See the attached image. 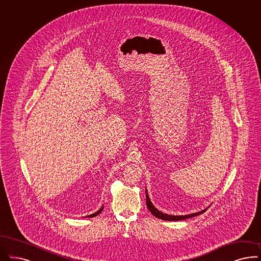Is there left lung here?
Segmentation results:
<instances>
[{"label": "left lung", "mask_w": 261, "mask_h": 261, "mask_svg": "<svg viewBox=\"0 0 261 261\" xmlns=\"http://www.w3.org/2000/svg\"><path fill=\"white\" fill-rule=\"evenodd\" d=\"M146 192V204H147V207L149 209V211L152 213L154 215L155 218L158 219H161V220H164V221H182V220H186V219H190V218H193L195 216H198L200 214L205 212L208 208L204 209L200 212L193 213V214H189V215H181V216H174V215H168V214H165V213L161 212L160 210H158L153 203L151 201L150 197H149V194L147 190H145Z\"/></svg>", "instance_id": "8db88e82"}]
</instances>
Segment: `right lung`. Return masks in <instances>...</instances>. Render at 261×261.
<instances>
[{"label": "right lung", "instance_id": "1", "mask_svg": "<svg viewBox=\"0 0 261 261\" xmlns=\"http://www.w3.org/2000/svg\"><path fill=\"white\" fill-rule=\"evenodd\" d=\"M103 210V206L99 209V210H97V212L94 213V214H91V215H89V216H87L88 218H93V217H96V216H97L98 214H100L101 213V211Z\"/></svg>", "mask_w": 261, "mask_h": 261}]
</instances>
